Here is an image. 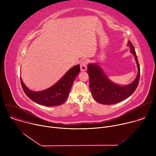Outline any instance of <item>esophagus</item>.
<instances>
[{"instance_id": "obj_1", "label": "esophagus", "mask_w": 156, "mask_h": 156, "mask_svg": "<svg viewBox=\"0 0 156 156\" xmlns=\"http://www.w3.org/2000/svg\"><path fill=\"white\" fill-rule=\"evenodd\" d=\"M87 61L86 60H84V61H82L80 63V69H81V70L84 72L85 70H86L87 69Z\"/></svg>"}]
</instances>
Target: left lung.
<instances>
[{"mask_svg": "<svg viewBox=\"0 0 156 156\" xmlns=\"http://www.w3.org/2000/svg\"><path fill=\"white\" fill-rule=\"evenodd\" d=\"M131 52L135 57L138 72L135 81L126 86H120L110 81L100 66L96 63L87 65V72L90 77V87L94 99L99 103L105 105L114 104L129 97L136 90L140 77V67L137 55L132 43L128 41Z\"/></svg>", "mask_w": 156, "mask_h": 156, "instance_id": "left-lung-1", "label": "left lung"}]
</instances>
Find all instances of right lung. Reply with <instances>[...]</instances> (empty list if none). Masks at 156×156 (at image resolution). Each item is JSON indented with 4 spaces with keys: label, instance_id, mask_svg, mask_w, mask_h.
Segmentation results:
<instances>
[{
    "label": "right lung",
    "instance_id": "right-lung-1",
    "mask_svg": "<svg viewBox=\"0 0 156 156\" xmlns=\"http://www.w3.org/2000/svg\"><path fill=\"white\" fill-rule=\"evenodd\" d=\"M80 71V65L74 66L54 85L45 90L38 92L29 90L21 78H20V81L26 95L36 103L49 107L57 106L64 103L68 98L73 83Z\"/></svg>",
    "mask_w": 156,
    "mask_h": 156
}]
</instances>
